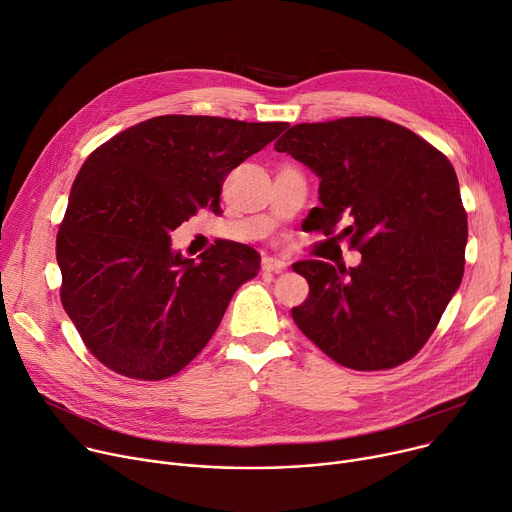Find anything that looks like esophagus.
<instances>
[{"label": "esophagus", "mask_w": 512, "mask_h": 512, "mask_svg": "<svg viewBox=\"0 0 512 512\" xmlns=\"http://www.w3.org/2000/svg\"><path fill=\"white\" fill-rule=\"evenodd\" d=\"M261 267H263V271H269V273L271 271L273 273H280V271H284L288 267V263L284 259H277V257H263Z\"/></svg>", "instance_id": "34e87169"}]
</instances>
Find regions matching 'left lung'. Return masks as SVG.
Here are the masks:
<instances>
[{"instance_id":"obj_1","label":"left lung","mask_w":512,"mask_h":512,"mask_svg":"<svg viewBox=\"0 0 512 512\" xmlns=\"http://www.w3.org/2000/svg\"><path fill=\"white\" fill-rule=\"evenodd\" d=\"M318 177L320 206L304 220L324 237L343 228L357 267L318 259L292 269L308 298L298 329L333 361L392 369L429 341L466 263L468 214L449 159L412 130L376 116L296 124L275 143Z\"/></svg>"}]
</instances>
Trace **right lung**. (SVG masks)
<instances>
[{
    "label": "right lung",
    "mask_w": 512,
    "mask_h": 512,
    "mask_svg": "<svg viewBox=\"0 0 512 512\" xmlns=\"http://www.w3.org/2000/svg\"><path fill=\"white\" fill-rule=\"evenodd\" d=\"M288 122L167 114L138 122L81 165L57 235L61 304L89 353L120 376H175L212 339L261 267L255 249L218 241L183 259L171 230L220 210L226 175Z\"/></svg>",
    "instance_id": "add662e5"
}]
</instances>
